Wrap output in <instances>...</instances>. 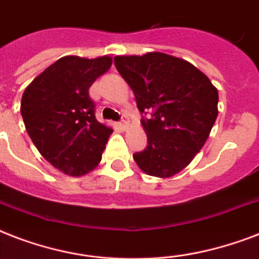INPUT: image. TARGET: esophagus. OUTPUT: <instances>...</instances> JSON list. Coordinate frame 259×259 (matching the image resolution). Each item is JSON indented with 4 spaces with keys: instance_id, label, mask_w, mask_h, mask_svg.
<instances>
[{
    "instance_id": "1",
    "label": "esophagus",
    "mask_w": 259,
    "mask_h": 259,
    "mask_svg": "<svg viewBox=\"0 0 259 259\" xmlns=\"http://www.w3.org/2000/svg\"><path fill=\"white\" fill-rule=\"evenodd\" d=\"M118 126H119L122 130H126V127H127V121H126V119H122L121 122H118Z\"/></svg>"
}]
</instances>
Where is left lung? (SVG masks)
Instances as JSON below:
<instances>
[{"instance_id": "8db88e82", "label": "left lung", "mask_w": 259, "mask_h": 259, "mask_svg": "<svg viewBox=\"0 0 259 259\" xmlns=\"http://www.w3.org/2000/svg\"><path fill=\"white\" fill-rule=\"evenodd\" d=\"M114 64L133 90L148 146L133 154L146 175L183 170L207 141L218 117V90L200 70L161 52L115 56Z\"/></svg>"}]
</instances>
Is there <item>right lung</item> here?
<instances>
[{
	"label": "right lung",
	"instance_id": "add662e5",
	"mask_svg": "<svg viewBox=\"0 0 259 259\" xmlns=\"http://www.w3.org/2000/svg\"><path fill=\"white\" fill-rule=\"evenodd\" d=\"M110 56H64L26 87L21 115L42 157L60 172L83 176L99 164L111 127L98 122L89 89L111 67Z\"/></svg>",
	"mask_w": 259,
	"mask_h": 259
}]
</instances>
